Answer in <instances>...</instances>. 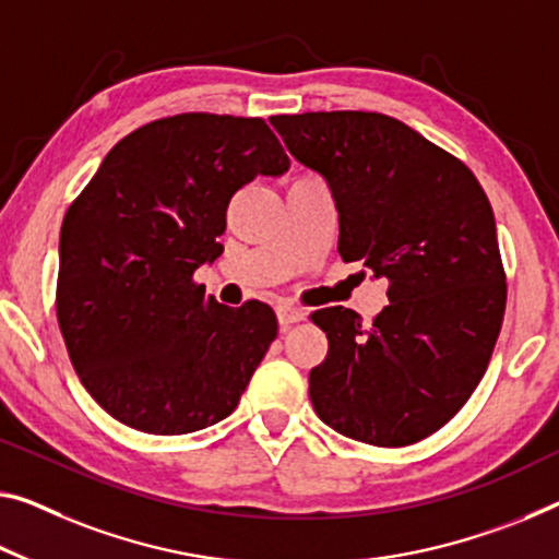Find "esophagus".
<instances>
[{"mask_svg": "<svg viewBox=\"0 0 559 559\" xmlns=\"http://www.w3.org/2000/svg\"><path fill=\"white\" fill-rule=\"evenodd\" d=\"M277 320L282 324V330H287L289 324H297L305 320V309L302 307H292V305H280L277 307Z\"/></svg>", "mask_w": 559, "mask_h": 559, "instance_id": "1", "label": "esophagus"}]
</instances>
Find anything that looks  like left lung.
<instances>
[{
  "mask_svg": "<svg viewBox=\"0 0 559 559\" xmlns=\"http://www.w3.org/2000/svg\"><path fill=\"white\" fill-rule=\"evenodd\" d=\"M270 122L328 179L342 260L390 282V305L369 324L345 307L312 312L330 342L309 372L314 412L374 448L425 440L475 392L502 328L508 285L487 194L465 162L388 115Z\"/></svg>",
  "mask_w": 559,
  "mask_h": 559,
  "instance_id": "obj_1",
  "label": "left lung"
}]
</instances>
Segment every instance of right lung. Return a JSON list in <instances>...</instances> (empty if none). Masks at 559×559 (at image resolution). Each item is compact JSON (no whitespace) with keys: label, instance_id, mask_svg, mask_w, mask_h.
<instances>
[{"label":"right lung","instance_id":"obj_1","mask_svg":"<svg viewBox=\"0 0 559 559\" xmlns=\"http://www.w3.org/2000/svg\"><path fill=\"white\" fill-rule=\"evenodd\" d=\"M289 157L260 117L187 111L117 142L70 204L57 320L84 390L127 427L187 435L231 415L277 337L264 302L225 307L214 262L229 200Z\"/></svg>","mask_w":559,"mask_h":559}]
</instances>
